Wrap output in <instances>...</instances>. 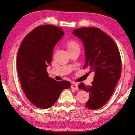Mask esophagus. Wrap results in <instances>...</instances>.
Segmentation results:
<instances>
[{"label": "esophagus", "mask_w": 135, "mask_h": 135, "mask_svg": "<svg viewBox=\"0 0 135 135\" xmlns=\"http://www.w3.org/2000/svg\"><path fill=\"white\" fill-rule=\"evenodd\" d=\"M71 88L72 89H74V90H79L78 86H77V84H75V83H73V84H71Z\"/></svg>", "instance_id": "1"}]
</instances>
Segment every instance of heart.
I'll use <instances>...</instances> for the list:
<instances>
[{"mask_svg": "<svg viewBox=\"0 0 135 135\" xmlns=\"http://www.w3.org/2000/svg\"><path fill=\"white\" fill-rule=\"evenodd\" d=\"M67 47L68 51L75 49H80V46L79 43L75 42V41H70V42H68L67 44Z\"/></svg>", "mask_w": 135, "mask_h": 135, "instance_id": "obj_1", "label": "heart"}]
</instances>
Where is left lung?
<instances>
[{"mask_svg": "<svg viewBox=\"0 0 135 135\" xmlns=\"http://www.w3.org/2000/svg\"><path fill=\"white\" fill-rule=\"evenodd\" d=\"M73 34L80 38L85 50L84 68L95 72L91 86L81 83L79 88L89 93L86 107L97 109L113 94L122 73V60L117 45L106 33L95 27L75 29Z\"/></svg>", "mask_w": 135, "mask_h": 135, "instance_id": "1", "label": "left lung"}]
</instances>
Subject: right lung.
I'll list each match as a JSON object with an SVG mask.
<instances>
[{
	"instance_id": "right-lung-1",
	"label": "right lung",
	"mask_w": 135,
	"mask_h": 135,
	"mask_svg": "<svg viewBox=\"0 0 135 135\" xmlns=\"http://www.w3.org/2000/svg\"><path fill=\"white\" fill-rule=\"evenodd\" d=\"M64 35L60 27L40 26L24 37L18 49L17 67L22 90L38 108L54 105L62 91L71 86L69 81H58L49 77L46 71L55 46Z\"/></svg>"
}]
</instances>
